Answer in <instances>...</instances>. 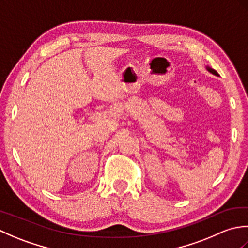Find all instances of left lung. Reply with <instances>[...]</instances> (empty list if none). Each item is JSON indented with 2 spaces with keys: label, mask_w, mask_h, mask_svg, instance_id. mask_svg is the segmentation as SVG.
Here are the masks:
<instances>
[{
  "label": "left lung",
  "mask_w": 248,
  "mask_h": 248,
  "mask_svg": "<svg viewBox=\"0 0 248 248\" xmlns=\"http://www.w3.org/2000/svg\"><path fill=\"white\" fill-rule=\"evenodd\" d=\"M207 70H208L209 72H211V73H213V75H215V76H217V77L219 76V75H218V73H217V71H215L214 69H212V68H210V67H208V66H207Z\"/></svg>",
  "instance_id": "1"
}]
</instances>
